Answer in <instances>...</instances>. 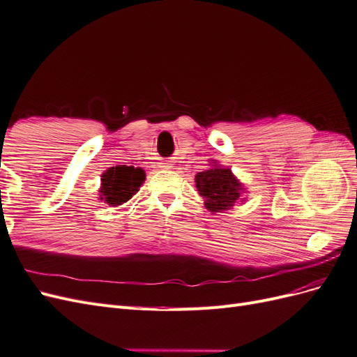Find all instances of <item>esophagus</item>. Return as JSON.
Returning <instances> with one entry per match:
<instances>
[{"label":"esophagus","mask_w":357,"mask_h":357,"mask_svg":"<svg viewBox=\"0 0 357 357\" xmlns=\"http://www.w3.org/2000/svg\"><path fill=\"white\" fill-rule=\"evenodd\" d=\"M162 168H169V165H168V164H164V165H162Z\"/></svg>","instance_id":"obj_1"}]
</instances>
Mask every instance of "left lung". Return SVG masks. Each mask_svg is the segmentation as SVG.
<instances>
[{"label": "left lung", "mask_w": 357, "mask_h": 357, "mask_svg": "<svg viewBox=\"0 0 357 357\" xmlns=\"http://www.w3.org/2000/svg\"><path fill=\"white\" fill-rule=\"evenodd\" d=\"M213 168L198 172L195 183L198 193L204 198L205 208L211 213L226 211L241 199L244 190L241 183L236 180L229 168H225L211 162Z\"/></svg>", "instance_id": "left-lung-1"}]
</instances>
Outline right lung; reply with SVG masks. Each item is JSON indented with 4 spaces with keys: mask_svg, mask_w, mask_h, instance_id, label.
<instances>
[{
    "mask_svg": "<svg viewBox=\"0 0 357 357\" xmlns=\"http://www.w3.org/2000/svg\"><path fill=\"white\" fill-rule=\"evenodd\" d=\"M101 177L100 199L112 207H117L131 199L146 180L144 169L128 165L112 167L102 172Z\"/></svg>",
    "mask_w": 357,
    "mask_h": 357,
    "instance_id": "1",
    "label": "right lung"
}]
</instances>
